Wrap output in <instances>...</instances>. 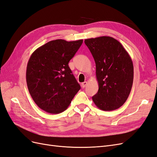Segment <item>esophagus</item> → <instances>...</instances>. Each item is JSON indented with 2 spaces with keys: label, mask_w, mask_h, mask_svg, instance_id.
Here are the masks:
<instances>
[{
  "label": "esophagus",
  "mask_w": 157,
  "mask_h": 157,
  "mask_svg": "<svg viewBox=\"0 0 157 157\" xmlns=\"http://www.w3.org/2000/svg\"><path fill=\"white\" fill-rule=\"evenodd\" d=\"M86 85H87V82L85 81V82H84L82 83V88H85V87H86Z\"/></svg>",
  "instance_id": "obj_1"
}]
</instances>
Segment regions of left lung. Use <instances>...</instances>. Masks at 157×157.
<instances>
[{"label":"left lung","instance_id":"8db88e82","mask_svg":"<svg viewBox=\"0 0 157 157\" xmlns=\"http://www.w3.org/2000/svg\"><path fill=\"white\" fill-rule=\"evenodd\" d=\"M96 63L99 89L92 97L95 105L105 111L121 107L131 92L134 66L127 51L120 42L103 36L85 39Z\"/></svg>","mask_w":157,"mask_h":157}]
</instances>
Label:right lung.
Returning a JSON list of instances; mask_svg holds the SVG:
<instances>
[{
  "mask_svg": "<svg viewBox=\"0 0 157 157\" xmlns=\"http://www.w3.org/2000/svg\"><path fill=\"white\" fill-rule=\"evenodd\" d=\"M82 42L51 40L31 54L26 70L27 88L42 110L52 114L64 111L80 89L68 63Z\"/></svg>",
  "mask_w": 157,
  "mask_h": 157,
  "instance_id": "right-lung-1",
  "label": "right lung"
}]
</instances>
